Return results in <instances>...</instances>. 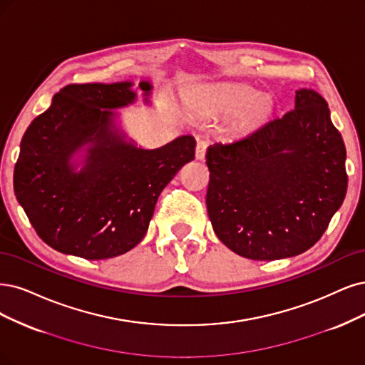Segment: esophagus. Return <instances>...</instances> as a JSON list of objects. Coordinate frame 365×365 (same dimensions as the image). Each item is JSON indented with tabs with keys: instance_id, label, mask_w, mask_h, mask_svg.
I'll return each mask as SVG.
<instances>
[{
	"instance_id": "1",
	"label": "esophagus",
	"mask_w": 365,
	"mask_h": 365,
	"mask_svg": "<svg viewBox=\"0 0 365 365\" xmlns=\"http://www.w3.org/2000/svg\"><path fill=\"white\" fill-rule=\"evenodd\" d=\"M207 145L209 143L206 140H200L197 143V147H195V158L198 160H203L205 156H206V150H207Z\"/></svg>"
}]
</instances>
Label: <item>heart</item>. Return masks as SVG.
I'll list each match as a JSON object with an SVG mask.
<instances>
[{
	"mask_svg": "<svg viewBox=\"0 0 365 365\" xmlns=\"http://www.w3.org/2000/svg\"><path fill=\"white\" fill-rule=\"evenodd\" d=\"M206 105L212 111L240 113V120L245 123H254L267 113V101L262 93L245 84H228L212 90L206 98Z\"/></svg>",
	"mask_w": 365,
	"mask_h": 365,
	"instance_id": "1",
	"label": "heart"
}]
</instances>
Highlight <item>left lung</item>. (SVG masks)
Here are the masks:
<instances>
[{
	"label": "left lung",
	"instance_id": "obj_1",
	"mask_svg": "<svg viewBox=\"0 0 365 365\" xmlns=\"http://www.w3.org/2000/svg\"><path fill=\"white\" fill-rule=\"evenodd\" d=\"M207 213L222 244L251 260L312 248L347 191L346 147L327 101L296 91L294 110L232 143L209 145Z\"/></svg>",
	"mask_w": 365,
	"mask_h": 365
}]
</instances>
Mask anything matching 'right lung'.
Masks as SVG:
<instances>
[{
    "label": "right lung",
    "mask_w": 365,
    "mask_h": 365,
    "mask_svg": "<svg viewBox=\"0 0 365 365\" xmlns=\"http://www.w3.org/2000/svg\"><path fill=\"white\" fill-rule=\"evenodd\" d=\"M132 87L66 86L24 133L15 195L40 239L58 252L105 260L137 247L159 194L194 159L192 135L158 148L128 138L114 110L135 103ZM138 87L148 105L152 83Z\"/></svg>",
    "instance_id": "right-lung-1"
}]
</instances>
